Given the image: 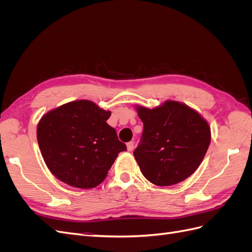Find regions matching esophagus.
Segmentation results:
<instances>
[{
    "label": "esophagus",
    "instance_id": "esophagus-1",
    "mask_svg": "<svg viewBox=\"0 0 252 252\" xmlns=\"http://www.w3.org/2000/svg\"><path fill=\"white\" fill-rule=\"evenodd\" d=\"M126 146H127V150H128V151H131V150H133L134 143H133V142H128V143L126 144Z\"/></svg>",
    "mask_w": 252,
    "mask_h": 252
}]
</instances>
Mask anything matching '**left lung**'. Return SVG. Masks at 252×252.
Masks as SVG:
<instances>
[{"label": "left lung", "instance_id": "left-lung-1", "mask_svg": "<svg viewBox=\"0 0 252 252\" xmlns=\"http://www.w3.org/2000/svg\"><path fill=\"white\" fill-rule=\"evenodd\" d=\"M144 124L133 152L143 175L157 186L189 178L201 165L211 141L208 122L184 103L168 100L149 109L135 105Z\"/></svg>", "mask_w": 252, "mask_h": 252}]
</instances>
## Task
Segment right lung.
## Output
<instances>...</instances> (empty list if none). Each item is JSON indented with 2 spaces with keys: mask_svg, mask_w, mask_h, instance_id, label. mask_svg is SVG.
I'll return each mask as SVG.
<instances>
[{
  "mask_svg": "<svg viewBox=\"0 0 252 252\" xmlns=\"http://www.w3.org/2000/svg\"><path fill=\"white\" fill-rule=\"evenodd\" d=\"M111 112L88 100L66 103L45 113L36 128L42 157L50 172L82 189L100 185L126 145L107 124Z\"/></svg>",
  "mask_w": 252,
  "mask_h": 252,
  "instance_id": "obj_1",
  "label": "right lung"
}]
</instances>
